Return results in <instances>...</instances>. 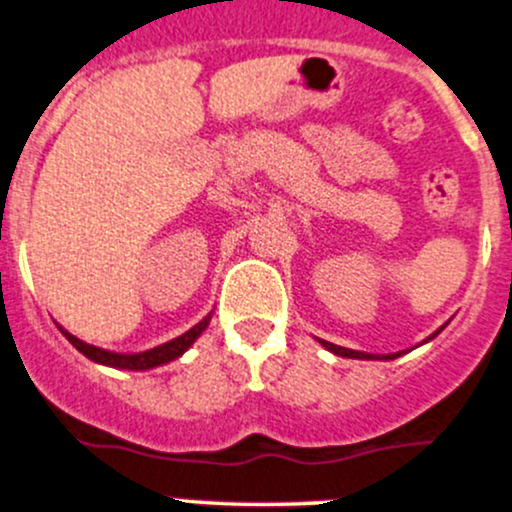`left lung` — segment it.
Returning a JSON list of instances; mask_svg holds the SVG:
<instances>
[{
	"instance_id": "left-lung-1",
	"label": "left lung",
	"mask_w": 512,
	"mask_h": 512,
	"mask_svg": "<svg viewBox=\"0 0 512 512\" xmlns=\"http://www.w3.org/2000/svg\"><path fill=\"white\" fill-rule=\"evenodd\" d=\"M435 335H437V333H435ZM323 347H328L330 352H335V355H340V357H355V359H379V357H374V355H364V352L347 350V347L333 345V342H325V340H323ZM393 357H398V355H386V359H393Z\"/></svg>"
}]
</instances>
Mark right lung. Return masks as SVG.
I'll return each instance as SVG.
<instances>
[{
    "instance_id": "add662e5",
    "label": "right lung",
    "mask_w": 512,
    "mask_h": 512,
    "mask_svg": "<svg viewBox=\"0 0 512 512\" xmlns=\"http://www.w3.org/2000/svg\"><path fill=\"white\" fill-rule=\"evenodd\" d=\"M211 316H206L201 323H196L192 330H187L184 335H179V338H174L170 342H165V345L160 347H153V350L148 352H138V355H119V352H106L101 350V347H94V345H87V342L77 340L75 335H70L67 330H63V335L67 340L72 342V345L77 347V350L82 352L84 357L94 359V362L99 364H109V367H119V369H153V367H160V364H167L172 362V359H177L182 352H187L189 347H192V342L199 338L201 333L206 330V325H209Z\"/></svg>"
}]
</instances>
